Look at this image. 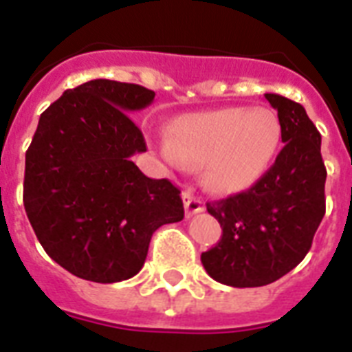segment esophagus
I'll use <instances>...</instances> for the list:
<instances>
[{"instance_id":"34e87169","label":"esophagus","mask_w":352,"mask_h":352,"mask_svg":"<svg viewBox=\"0 0 352 352\" xmlns=\"http://www.w3.org/2000/svg\"><path fill=\"white\" fill-rule=\"evenodd\" d=\"M182 203H184V210H186V217L201 214V212L204 210L203 201H201L199 197H195L192 190H186V192L182 193Z\"/></svg>"}]
</instances>
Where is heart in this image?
I'll return each mask as SVG.
<instances>
[{
    "instance_id": "b5f03b06",
    "label": "heart",
    "mask_w": 352,
    "mask_h": 352,
    "mask_svg": "<svg viewBox=\"0 0 352 352\" xmlns=\"http://www.w3.org/2000/svg\"><path fill=\"white\" fill-rule=\"evenodd\" d=\"M283 140L278 115L265 107L190 113L171 126L159 151L171 166H204V182L219 193L245 192L272 168Z\"/></svg>"
}]
</instances>
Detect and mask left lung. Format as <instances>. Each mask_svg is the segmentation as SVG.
Wrapping results in <instances>:
<instances>
[{"instance_id": "obj_1", "label": "left lung", "mask_w": 352, "mask_h": 352, "mask_svg": "<svg viewBox=\"0 0 352 352\" xmlns=\"http://www.w3.org/2000/svg\"><path fill=\"white\" fill-rule=\"evenodd\" d=\"M265 98L278 111L283 149L268 173L246 192L206 203L223 235L201 254L210 278L228 287H263L298 267L325 215L322 135L301 104Z\"/></svg>"}]
</instances>
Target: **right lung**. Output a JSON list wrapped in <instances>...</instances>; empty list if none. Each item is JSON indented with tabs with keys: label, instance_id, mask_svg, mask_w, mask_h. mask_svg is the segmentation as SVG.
I'll return each instance as SVG.
<instances>
[{
	"label": "right lung",
	"instance_id": "1",
	"mask_svg": "<svg viewBox=\"0 0 352 352\" xmlns=\"http://www.w3.org/2000/svg\"><path fill=\"white\" fill-rule=\"evenodd\" d=\"M153 98L142 85L98 78L41 113L25 153V212L43 250L76 278H133L153 232L184 217L181 190L131 160L146 140L127 113Z\"/></svg>",
	"mask_w": 352,
	"mask_h": 352
}]
</instances>
